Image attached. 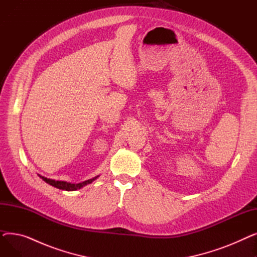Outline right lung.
Listing matches in <instances>:
<instances>
[{
    "mask_svg": "<svg viewBox=\"0 0 257 257\" xmlns=\"http://www.w3.org/2000/svg\"><path fill=\"white\" fill-rule=\"evenodd\" d=\"M38 176L42 178L44 181H46L47 183H49L50 185L54 186V187H57L59 188V190H63V191H77L79 190V188L83 187L89 183H91L93 180H96L99 176H96L93 177L91 179H88L86 181H83V182H80V183H70V182H66V181H58V180H53V179H49V178H46L44 176H40V175H38Z\"/></svg>",
    "mask_w": 257,
    "mask_h": 257,
    "instance_id": "right-lung-1",
    "label": "right lung"
}]
</instances>
